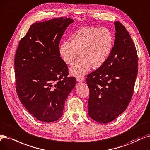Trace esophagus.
Listing matches in <instances>:
<instances>
[{
	"instance_id": "1",
	"label": "esophagus",
	"mask_w": 150,
	"mask_h": 150,
	"mask_svg": "<svg viewBox=\"0 0 150 150\" xmlns=\"http://www.w3.org/2000/svg\"><path fill=\"white\" fill-rule=\"evenodd\" d=\"M84 80V77H77L76 78V81H79V82H81V81H83Z\"/></svg>"
}]
</instances>
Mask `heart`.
<instances>
[{"mask_svg":"<svg viewBox=\"0 0 150 150\" xmlns=\"http://www.w3.org/2000/svg\"><path fill=\"white\" fill-rule=\"evenodd\" d=\"M114 38L109 29L96 27L83 28L75 32L71 37V42L65 41L59 47V53L63 61L72 64L70 72L80 76L88 72L91 66L100 67L107 60L112 50Z\"/></svg>","mask_w":150,"mask_h":150,"instance_id":"1","label":"heart"}]
</instances>
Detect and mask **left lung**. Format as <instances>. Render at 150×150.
<instances>
[{"instance_id":"obj_1","label":"left lung","mask_w":150,"mask_h":150,"mask_svg":"<svg viewBox=\"0 0 150 150\" xmlns=\"http://www.w3.org/2000/svg\"><path fill=\"white\" fill-rule=\"evenodd\" d=\"M115 39L107 60L87 75L88 113L93 120L108 123L125 111L131 100L138 72V56L126 28L115 22Z\"/></svg>"}]
</instances>
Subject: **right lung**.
<instances>
[{
	"label": "right lung",
	"mask_w": 150,
	"mask_h": 150,
	"mask_svg": "<svg viewBox=\"0 0 150 150\" xmlns=\"http://www.w3.org/2000/svg\"><path fill=\"white\" fill-rule=\"evenodd\" d=\"M72 19L61 17L32 24L15 56L16 91L28 111L39 121L53 122L76 84L59 53V43Z\"/></svg>",
	"instance_id": "right-lung-1"
}]
</instances>
